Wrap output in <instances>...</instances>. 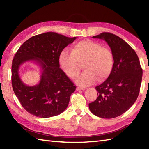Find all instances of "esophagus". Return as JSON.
Here are the masks:
<instances>
[{"mask_svg":"<svg viewBox=\"0 0 149 149\" xmlns=\"http://www.w3.org/2000/svg\"><path fill=\"white\" fill-rule=\"evenodd\" d=\"M85 89L83 88V87H77V91H81V90H84Z\"/></svg>","mask_w":149,"mask_h":149,"instance_id":"34e87169","label":"esophagus"}]
</instances>
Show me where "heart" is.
Masks as SVG:
<instances>
[{
    "instance_id": "b5f03b06",
    "label": "heart",
    "mask_w": 149,
    "mask_h": 149,
    "mask_svg": "<svg viewBox=\"0 0 149 149\" xmlns=\"http://www.w3.org/2000/svg\"><path fill=\"white\" fill-rule=\"evenodd\" d=\"M61 69L68 77L75 79L81 71L82 64L86 70L76 79L79 86L86 87L97 80L103 81L111 74L114 67L113 53L109 48L97 41L86 39L78 41L72 48L61 51L58 55Z\"/></svg>"
}]
</instances>
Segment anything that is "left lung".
<instances>
[{
    "label": "left lung",
    "instance_id": "obj_1",
    "mask_svg": "<svg viewBox=\"0 0 149 149\" xmlns=\"http://www.w3.org/2000/svg\"><path fill=\"white\" fill-rule=\"evenodd\" d=\"M93 38L108 44L113 53L114 67L108 79L96 87L98 97L89 108L98 117L116 118L130 108L138 97L142 68L134 49L119 36L104 32Z\"/></svg>",
    "mask_w": 149,
    "mask_h": 149
}]
</instances>
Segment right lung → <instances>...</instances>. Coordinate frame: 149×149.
Segmentation results:
<instances>
[{
    "label": "right lung",
    "instance_id": "1",
    "mask_svg": "<svg viewBox=\"0 0 149 149\" xmlns=\"http://www.w3.org/2000/svg\"><path fill=\"white\" fill-rule=\"evenodd\" d=\"M75 39L48 32L30 38L19 48L13 60L12 86L29 113L45 118L58 115L67 108L76 87L60 68L58 55ZM29 60L36 61L43 70L40 83L34 86L24 85L18 76L20 65Z\"/></svg>",
    "mask_w": 149,
    "mask_h": 149
}]
</instances>
